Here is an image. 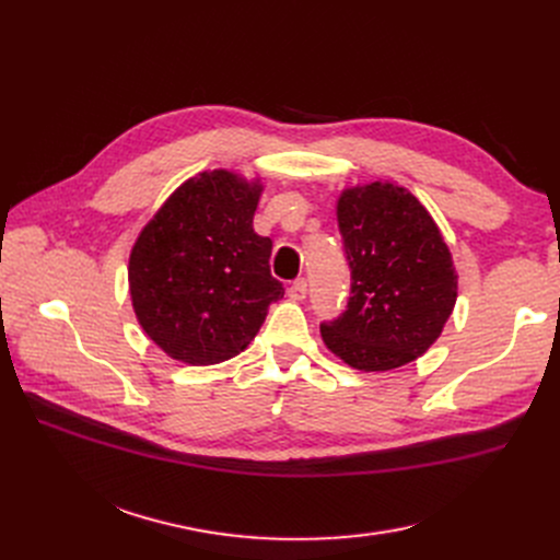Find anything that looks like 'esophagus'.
Instances as JSON below:
<instances>
[{
    "label": "esophagus",
    "instance_id": "1",
    "mask_svg": "<svg viewBox=\"0 0 560 560\" xmlns=\"http://www.w3.org/2000/svg\"><path fill=\"white\" fill-rule=\"evenodd\" d=\"M287 294H289L291 301H303L307 296V280L299 278V280L291 282L289 289H287Z\"/></svg>",
    "mask_w": 560,
    "mask_h": 560
}]
</instances>
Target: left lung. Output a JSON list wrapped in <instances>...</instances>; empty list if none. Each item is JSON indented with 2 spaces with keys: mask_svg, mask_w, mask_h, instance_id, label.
Here are the masks:
<instances>
[{
  "mask_svg": "<svg viewBox=\"0 0 560 560\" xmlns=\"http://www.w3.org/2000/svg\"><path fill=\"white\" fill-rule=\"evenodd\" d=\"M337 223L351 269L346 310L322 324L328 349L360 371L404 366L440 337L458 296V276L425 207L404 186L346 189Z\"/></svg>",
  "mask_w": 560,
  "mask_h": 560,
  "instance_id": "8db88e82",
  "label": "left lung"
}]
</instances>
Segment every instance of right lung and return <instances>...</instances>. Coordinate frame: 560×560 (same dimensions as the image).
<instances>
[{"label":"right lung","mask_w":560,"mask_h":560,"mask_svg":"<svg viewBox=\"0 0 560 560\" xmlns=\"http://www.w3.org/2000/svg\"><path fill=\"white\" fill-rule=\"evenodd\" d=\"M261 184L230 171L186 179L141 230L129 255V294L145 335L186 364L242 353L269 305L271 238L253 230Z\"/></svg>","instance_id":"obj_1"}]
</instances>
